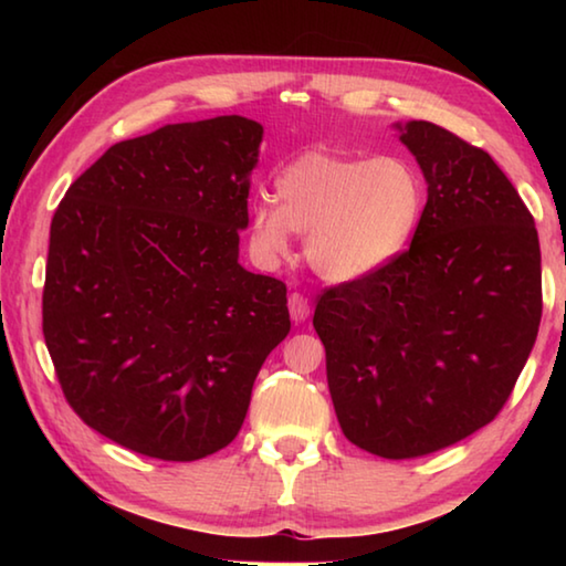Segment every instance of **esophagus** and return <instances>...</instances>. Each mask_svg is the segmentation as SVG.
<instances>
[{
  "mask_svg": "<svg viewBox=\"0 0 566 566\" xmlns=\"http://www.w3.org/2000/svg\"><path fill=\"white\" fill-rule=\"evenodd\" d=\"M286 306H290V317L296 324H302L306 317H310V300H306V296L300 292L290 294V302H286Z\"/></svg>",
  "mask_w": 566,
  "mask_h": 566,
  "instance_id": "esophagus-1",
  "label": "esophagus"
}]
</instances>
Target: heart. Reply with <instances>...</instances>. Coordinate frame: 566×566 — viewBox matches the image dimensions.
I'll list each match as a JSON object with an SVG mask.
<instances>
[{"label": "heart", "instance_id": "obj_1", "mask_svg": "<svg viewBox=\"0 0 566 566\" xmlns=\"http://www.w3.org/2000/svg\"><path fill=\"white\" fill-rule=\"evenodd\" d=\"M424 207V179L407 159L304 151L276 175L272 205L252 209L249 237L264 262H276L292 232L306 234V262L322 280L359 282L407 252Z\"/></svg>", "mask_w": 566, "mask_h": 566}]
</instances>
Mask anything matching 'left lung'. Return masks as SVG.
I'll use <instances>...</instances> for the list:
<instances>
[{
	"instance_id": "1",
	"label": "left lung",
	"mask_w": 566,
	"mask_h": 566,
	"mask_svg": "<svg viewBox=\"0 0 566 566\" xmlns=\"http://www.w3.org/2000/svg\"><path fill=\"white\" fill-rule=\"evenodd\" d=\"M427 179V207L385 272L324 292L314 329L352 444L411 459L500 415L542 319L534 219L484 149L432 122L395 124Z\"/></svg>"
}]
</instances>
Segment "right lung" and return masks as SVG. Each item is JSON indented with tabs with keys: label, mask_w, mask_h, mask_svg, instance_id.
Returning a JSON list of instances; mask_svg holds the SVG:
<instances>
[{
	"label": "right lung",
	"mask_w": 566,
	"mask_h": 566,
	"mask_svg": "<svg viewBox=\"0 0 566 566\" xmlns=\"http://www.w3.org/2000/svg\"><path fill=\"white\" fill-rule=\"evenodd\" d=\"M262 137L239 114L167 124L109 147L56 207L46 349L84 424L132 452L224 449L290 334L284 282L239 264Z\"/></svg>",
	"instance_id": "1"
}]
</instances>
